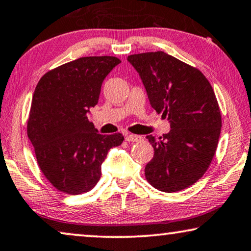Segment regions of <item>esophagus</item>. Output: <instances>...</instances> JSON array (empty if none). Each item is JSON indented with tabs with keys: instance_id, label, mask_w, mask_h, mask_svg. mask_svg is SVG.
I'll return each mask as SVG.
<instances>
[{
	"instance_id": "esophagus-1",
	"label": "esophagus",
	"mask_w": 251,
	"mask_h": 251,
	"mask_svg": "<svg viewBox=\"0 0 251 251\" xmlns=\"http://www.w3.org/2000/svg\"><path fill=\"white\" fill-rule=\"evenodd\" d=\"M143 137L140 135H134V134H129V135L126 136V141L128 142H139V141H142Z\"/></svg>"
}]
</instances>
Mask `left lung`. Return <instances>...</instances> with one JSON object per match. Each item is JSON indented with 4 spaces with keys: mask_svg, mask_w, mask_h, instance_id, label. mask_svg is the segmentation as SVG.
I'll return each mask as SVG.
<instances>
[{
    "mask_svg": "<svg viewBox=\"0 0 251 251\" xmlns=\"http://www.w3.org/2000/svg\"><path fill=\"white\" fill-rule=\"evenodd\" d=\"M150 104L171 123L169 133L154 139L146 178L153 188L177 192L202 177L216 152L222 116L210 83L195 67L162 51L132 54Z\"/></svg>",
    "mask_w": 251,
    "mask_h": 251,
    "instance_id": "left-lung-1",
    "label": "left lung"
}]
</instances>
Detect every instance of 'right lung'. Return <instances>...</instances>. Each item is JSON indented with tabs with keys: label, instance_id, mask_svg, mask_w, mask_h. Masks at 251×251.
<instances>
[{
	"label": "right lung",
	"instance_id": "1",
	"mask_svg": "<svg viewBox=\"0 0 251 251\" xmlns=\"http://www.w3.org/2000/svg\"><path fill=\"white\" fill-rule=\"evenodd\" d=\"M121 60L83 56L49 70L37 83L27 135L45 178L67 195L89 192L101 177L108 151L121 146V133L102 135L87 118L101 85Z\"/></svg>",
	"mask_w": 251,
	"mask_h": 251
}]
</instances>
